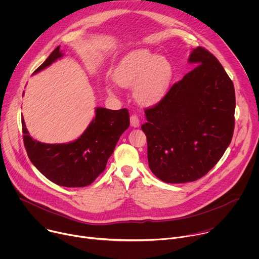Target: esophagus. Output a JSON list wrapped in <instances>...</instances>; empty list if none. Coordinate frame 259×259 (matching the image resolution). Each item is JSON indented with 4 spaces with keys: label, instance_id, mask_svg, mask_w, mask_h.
I'll return each mask as SVG.
<instances>
[{
    "label": "esophagus",
    "instance_id": "34e87169",
    "mask_svg": "<svg viewBox=\"0 0 259 259\" xmlns=\"http://www.w3.org/2000/svg\"><path fill=\"white\" fill-rule=\"evenodd\" d=\"M139 123H140V121H139V119L136 115H132L130 117V124H131L132 127H134V128L139 127Z\"/></svg>",
    "mask_w": 259,
    "mask_h": 259
}]
</instances>
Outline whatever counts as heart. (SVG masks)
<instances>
[{"label": "heart", "mask_w": 259, "mask_h": 259, "mask_svg": "<svg viewBox=\"0 0 259 259\" xmlns=\"http://www.w3.org/2000/svg\"><path fill=\"white\" fill-rule=\"evenodd\" d=\"M172 78L170 61L150 50L129 53L114 72L115 83L122 88H132L135 100L151 105L161 99Z\"/></svg>", "instance_id": "b5f03b06"}]
</instances>
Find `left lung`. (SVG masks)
Listing matches in <instances>:
<instances>
[{
    "instance_id": "8db88e82",
    "label": "left lung",
    "mask_w": 259,
    "mask_h": 259,
    "mask_svg": "<svg viewBox=\"0 0 259 259\" xmlns=\"http://www.w3.org/2000/svg\"><path fill=\"white\" fill-rule=\"evenodd\" d=\"M189 62L196 67L144 110L147 122L141 126L150 169L167 183L206 175L234 134L235 88L225 68L203 47L191 52Z\"/></svg>"
}]
</instances>
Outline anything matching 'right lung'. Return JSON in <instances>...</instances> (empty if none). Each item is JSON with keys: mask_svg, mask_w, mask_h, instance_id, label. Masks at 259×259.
Returning <instances> with one entry per match:
<instances>
[{"mask_svg": "<svg viewBox=\"0 0 259 259\" xmlns=\"http://www.w3.org/2000/svg\"><path fill=\"white\" fill-rule=\"evenodd\" d=\"M55 48L33 73L41 71L63 56ZM23 142L33 166L50 181L65 188L91 184L106 167L120 136L130 125L127 108L119 110L96 107L95 117L84 133L68 143H43L30 137L21 119Z\"/></svg>", "mask_w": 259, "mask_h": 259, "instance_id": "obj_1", "label": "right lung"}]
</instances>
